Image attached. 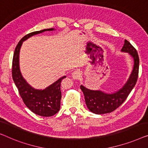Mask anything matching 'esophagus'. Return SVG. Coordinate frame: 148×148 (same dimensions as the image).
<instances>
[{
    "instance_id": "esophagus-1",
    "label": "esophagus",
    "mask_w": 148,
    "mask_h": 148,
    "mask_svg": "<svg viewBox=\"0 0 148 148\" xmlns=\"http://www.w3.org/2000/svg\"><path fill=\"white\" fill-rule=\"evenodd\" d=\"M80 76H81V73H80V70H75V71H74L72 73V77L73 78V79H74V80L79 79L80 78Z\"/></svg>"
}]
</instances>
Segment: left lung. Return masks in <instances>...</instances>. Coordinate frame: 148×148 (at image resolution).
<instances>
[{
	"mask_svg": "<svg viewBox=\"0 0 148 148\" xmlns=\"http://www.w3.org/2000/svg\"><path fill=\"white\" fill-rule=\"evenodd\" d=\"M121 51L128 53L134 60V67L132 73L122 88L115 92L107 93L101 90H90L83 85H80V89L84 94L87 107L93 113L101 115L115 111L125 101L136 84L139 64V56L136 49L128 41L125 40Z\"/></svg>",
	"mask_w": 148,
	"mask_h": 148,
	"instance_id": "8db88e82",
	"label": "left lung"
}]
</instances>
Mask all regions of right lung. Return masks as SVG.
<instances>
[{
	"mask_svg": "<svg viewBox=\"0 0 148 148\" xmlns=\"http://www.w3.org/2000/svg\"><path fill=\"white\" fill-rule=\"evenodd\" d=\"M55 29H45L26 35L18 43L14 51L12 66V76L17 87L18 92L25 105L33 113L39 116H51L60 111L62 92L61 82L64 76L44 89H37L27 82L21 72L19 67V53L23 42L33 35L44 32H51Z\"/></svg>",
	"mask_w": 148,
	"mask_h": 148,
	"instance_id": "1",
	"label": "right lung"
}]
</instances>
